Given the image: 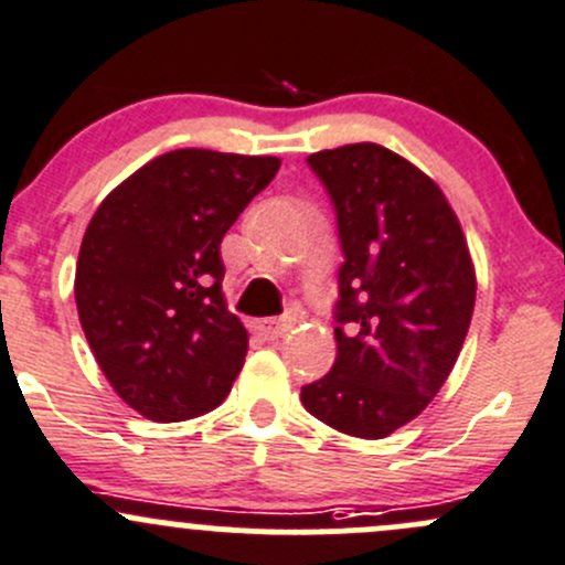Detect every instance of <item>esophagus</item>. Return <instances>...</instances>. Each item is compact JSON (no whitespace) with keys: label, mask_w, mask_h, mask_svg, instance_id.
Segmentation results:
<instances>
[{"label":"esophagus","mask_w":565,"mask_h":565,"mask_svg":"<svg viewBox=\"0 0 565 565\" xmlns=\"http://www.w3.org/2000/svg\"><path fill=\"white\" fill-rule=\"evenodd\" d=\"M295 324L292 317H284V319H262V322H256V330H259L262 339L273 341V339H281L284 333H287L289 328Z\"/></svg>","instance_id":"1"}]
</instances>
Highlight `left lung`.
<instances>
[{"label": "left lung", "instance_id": "obj_1", "mask_svg": "<svg viewBox=\"0 0 565 565\" xmlns=\"http://www.w3.org/2000/svg\"><path fill=\"white\" fill-rule=\"evenodd\" d=\"M306 161L333 202L344 262L335 363L300 402L344 435L380 440L424 413L451 374L476 270L448 199L402 156L361 141Z\"/></svg>", "mask_w": 565, "mask_h": 565}]
</instances>
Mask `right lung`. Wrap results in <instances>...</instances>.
Here are the masks:
<instances>
[{
  "instance_id": "1",
  "label": "right lung",
  "mask_w": 565,
  "mask_h": 565,
  "mask_svg": "<svg viewBox=\"0 0 565 565\" xmlns=\"http://www.w3.org/2000/svg\"><path fill=\"white\" fill-rule=\"evenodd\" d=\"M281 167L273 156L174 150L95 210L76 265V306L100 372L125 404L172 424L232 391L248 333L226 311L221 241Z\"/></svg>"
}]
</instances>
